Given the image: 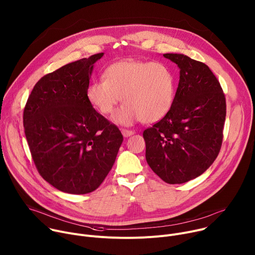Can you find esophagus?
I'll return each mask as SVG.
<instances>
[{"instance_id": "obj_1", "label": "esophagus", "mask_w": 255, "mask_h": 255, "mask_svg": "<svg viewBox=\"0 0 255 255\" xmlns=\"http://www.w3.org/2000/svg\"><path fill=\"white\" fill-rule=\"evenodd\" d=\"M121 132H122V134H123V136H124V137L132 136V135L135 133L134 131H132V130H128V129H122V130H121Z\"/></svg>"}]
</instances>
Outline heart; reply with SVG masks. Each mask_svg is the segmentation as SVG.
<instances>
[{"label": "heart", "mask_w": 255, "mask_h": 255, "mask_svg": "<svg viewBox=\"0 0 255 255\" xmlns=\"http://www.w3.org/2000/svg\"><path fill=\"white\" fill-rule=\"evenodd\" d=\"M105 78L89 85L87 98L103 115L111 114L122 98L124 104L113 115L117 124L157 122L173 104L175 79L163 62L121 60L106 69Z\"/></svg>", "instance_id": "1"}]
</instances>
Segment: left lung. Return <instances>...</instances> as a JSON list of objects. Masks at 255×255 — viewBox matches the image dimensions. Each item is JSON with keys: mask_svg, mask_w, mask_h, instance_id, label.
Listing matches in <instances>:
<instances>
[{"mask_svg": "<svg viewBox=\"0 0 255 255\" xmlns=\"http://www.w3.org/2000/svg\"><path fill=\"white\" fill-rule=\"evenodd\" d=\"M179 67L169 112L143 132L145 157L167 184H184L205 172L220 152L226 99L208 65L178 53H165Z\"/></svg>", "mask_w": 255, "mask_h": 255, "instance_id": "left-lung-1", "label": "left lung"}]
</instances>
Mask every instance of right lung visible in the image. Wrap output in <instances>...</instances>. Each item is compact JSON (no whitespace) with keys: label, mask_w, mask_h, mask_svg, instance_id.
<instances>
[{"label":"right lung","mask_w":255,"mask_h":255,"mask_svg":"<svg viewBox=\"0 0 255 255\" xmlns=\"http://www.w3.org/2000/svg\"><path fill=\"white\" fill-rule=\"evenodd\" d=\"M104 53L82 58L42 77L24 108L29 149L40 175L57 190L94 192L111 170L123 135L87 98L94 63Z\"/></svg>","instance_id":"1"}]
</instances>
